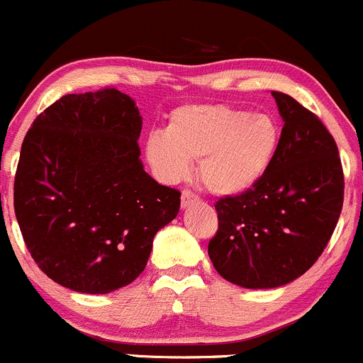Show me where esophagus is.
<instances>
[{"mask_svg":"<svg viewBox=\"0 0 363 363\" xmlns=\"http://www.w3.org/2000/svg\"><path fill=\"white\" fill-rule=\"evenodd\" d=\"M198 201V196L194 194V192L192 191H189V189H185L184 192H182V206H191V205H194V203Z\"/></svg>","mask_w":363,"mask_h":363,"instance_id":"obj_1","label":"esophagus"}]
</instances>
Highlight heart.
<instances>
[{"label": "heart", "mask_w": 363, "mask_h": 363, "mask_svg": "<svg viewBox=\"0 0 363 363\" xmlns=\"http://www.w3.org/2000/svg\"><path fill=\"white\" fill-rule=\"evenodd\" d=\"M281 128L269 113L226 103H189L169 113L165 132L147 137L146 157L165 182L184 179L198 162L199 182L217 196L246 192L269 171Z\"/></svg>", "instance_id": "heart-1"}]
</instances>
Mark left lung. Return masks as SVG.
Listing matches in <instances>:
<instances>
[{
    "instance_id": "left-lung-1",
    "label": "left lung",
    "mask_w": 363,
    "mask_h": 363,
    "mask_svg": "<svg viewBox=\"0 0 363 363\" xmlns=\"http://www.w3.org/2000/svg\"><path fill=\"white\" fill-rule=\"evenodd\" d=\"M283 117L281 143L258 184L216 201L208 257L228 281L274 289L305 274L339 223L344 171L323 121L292 96L272 91Z\"/></svg>"
}]
</instances>
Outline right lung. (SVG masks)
I'll list each match as a JSON object with an SVG mask.
<instances>
[{
	"mask_svg": "<svg viewBox=\"0 0 363 363\" xmlns=\"http://www.w3.org/2000/svg\"><path fill=\"white\" fill-rule=\"evenodd\" d=\"M143 117L116 87L62 96L21 146L13 210L30 255L62 287L106 294L144 271L179 210L139 160Z\"/></svg>",
	"mask_w": 363,
	"mask_h": 363,
	"instance_id": "obj_1",
	"label": "right lung"
}]
</instances>
